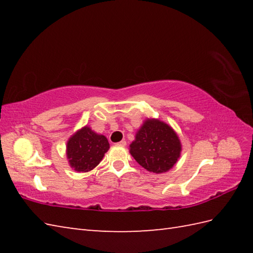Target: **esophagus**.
I'll use <instances>...</instances> for the list:
<instances>
[{
    "label": "esophagus",
    "mask_w": 253,
    "mask_h": 253,
    "mask_svg": "<svg viewBox=\"0 0 253 253\" xmlns=\"http://www.w3.org/2000/svg\"><path fill=\"white\" fill-rule=\"evenodd\" d=\"M116 144H117V146H121V147H125L126 146V141L125 140H122L120 142H117Z\"/></svg>",
    "instance_id": "34e87169"
}]
</instances>
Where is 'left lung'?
<instances>
[{
    "label": "left lung",
    "instance_id": "8db88e82",
    "mask_svg": "<svg viewBox=\"0 0 253 253\" xmlns=\"http://www.w3.org/2000/svg\"><path fill=\"white\" fill-rule=\"evenodd\" d=\"M130 154L143 169L152 173H165L180 157L181 144L173 128L160 120L143 123L130 144Z\"/></svg>",
    "mask_w": 253,
    "mask_h": 253
}]
</instances>
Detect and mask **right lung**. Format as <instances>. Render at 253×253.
Instances as JSON below:
<instances>
[{"mask_svg": "<svg viewBox=\"0 0 253 253\" xmlns=\"http://www.w3.org/2000/svg\"><path fill=\"white\" fill-rule=\"evenodd\" d=\"M109 149L110 143L105 136L84 126L68 139L66 155L72 169L85 173L101 162Z\"/></svg>", "mask_w": 253, "mask_h": 253, "instance_id": "obj_1", "label": "right lung"}]
</instances>
